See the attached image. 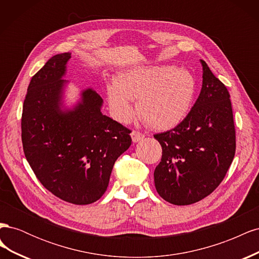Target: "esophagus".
<instances>
[{"instance_id": "34e87169", "label": "esophagus", "mask_w": 259, "mask_h": 259, "mask_svg": "<svg viewBox=\"0 0 259 259\" xmlns=\"http://www.w3.org/2000/svg\"><path fill=\"white\" fill-rule=\"evenodd\" d=\"M131 136H132V139L134 143H138V142H140V140L145 138V134H143V133H140L138 131H133L131 133Z\"/></svg>"}]
</instances>
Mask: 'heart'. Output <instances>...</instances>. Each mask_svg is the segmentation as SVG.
I'll return each instance as SVG.
<instances>
[{"instance_id": "heart-1", "label": "heart", "mask_w": 259, "mask_h": 259, "mask_svg": "<svg viewBox=\"0 0 259 259\" xmlns=\"http://www.w3.org/2000/svg\"><path fill=\"white\" fill-rule=\"evenodd\" d=\"M197 92L191 72L173 66L127 70L108 86L111 112L120 122L134 114L132 100L137 99L139 116L154 130L166 131L182 123L190 112Z\"/></svg>"}]
</instances>
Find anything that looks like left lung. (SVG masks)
Masks as SVG:
<instances>
[{
    "label": "left lung",
    "mask_w": 259,
    "mask_h": 259,
    "mask_svg": "<svg viewBox=\"0 0 259 259\" xmlns=\"http://www.w3.org/2000/svg\"><path fill=\"white\" fill-rule=\"evenodd\" d=\"M200 95L186 119L155 134L162 159L154 169L160 197L189 205L207 197L223 182L236 153L230 94L204 60Z\"/></svg>",
    "instance_id": "left-lung-1"
}]
</instances>
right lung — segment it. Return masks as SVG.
I'll use <instances>...</instances> for the list:
<instances>
[{"mask_svg":"<svg viewBox=\"0 0 259 259\" xmlns=\"http://www.w3.org/2000/svg\"><path fill=\"white\" fill-rule=\"evenodd\" d=\"M70 53L53 56L32 76L23 101V152L40 183L57 198L86 205L103 197L116 159L132 144L131 130L104 115L92 89L73 110L60 109L61 77Z\"/></svg>","mask_w":259,"mask_h":259,"instance_id":"add662e5","label":"right lung"}]
</instances>
